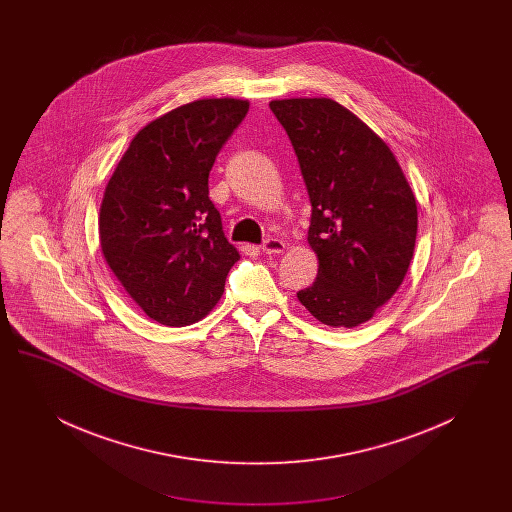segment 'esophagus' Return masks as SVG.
Listing matches in <instances>:
<instances>
[{
  "label": "esophagus",
  "instance_id": "obj_1",
  "mask_svg": "<svg viewBox=\"0 0 512 512\" xmlns=\"http://www.w3.org/2000/svg\"><path fill=\"white\" fill-rule=\"evenodd\" d=\"M261 249L268 255H280V253L286 251V244L278 238H268V240H265V244L261 245Z\"/></svg>",
  "mask_w": 512,
  "mask_h": 512
}]
</instances>
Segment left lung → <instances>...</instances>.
Instances as JSON below:
<instances>
[{
    "label": "left lung",
    "mask_w": 512,
    "mask_h": 512,
    "mask_svg": "<svg viewBox=\"0 0 512 512\" xmlns=\"http://www.w3.org/2000/svg\"><path fill=\"white\" fill-rule=\"evenodd\" d=\"M313 205V286L297 293L326 326L368 322L399 290L413 259L418 211L390 146L328 98L274 99Z\"/></svg>",
    "instance_id": "left-lung-1"
}]
</instances>
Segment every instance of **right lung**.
Returning a JSON list of instances; mask_svg holds the SVG:
<instances>
[{
    "label": "right lung",
    "instance_id": "1",
    "mask_svg": "<svg viewBox=\"0 0 512 512\" xmlns=\"http://www.w3.org/2000/svg\"><path fill=\"white\" fill-rule=\"evenodd\" d=\"M247 111V99L203 98L147 122L105 186L103 259L134 303L165 326L207 317L240 259L209 199V172Z\"/></svg>",
    "mask_w": 512,
    "mask_h": 512
}]
</instances>
